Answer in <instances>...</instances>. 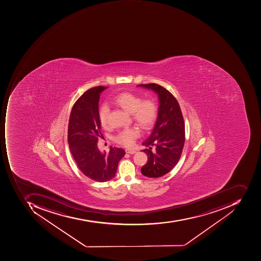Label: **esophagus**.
<instances>
[{
    "label": "esophagus",
    "instance_id": "esophagus-1",
    "mask_svg": "<svg viewBox=\"0 0 261 261\" xmlns=\"http://www.w3.org/2000/svg\"><path fill=\"white\" fill-rule=\"evenodd\" d=\"M125 152H126L127 153H130V154H134V153L137 151L134 150H131V149H126V150H125Z\"/></svg>",
    "mask_w": 261,
    "mask_h": 261
}]
</instances>
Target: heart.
<instances>
[{
  "label": "heart",
  "instance_id": "heart-1",
  "mask_svg": "<svg viewBox=\"0 0 261 261\" xmlns=\"http://www.w3.org/2000/svg\"><path fill=\"white\" fill-rule=\"evenodd\" d=\"M113 103L131 115L132 119L143 130H149L153 127L158 118L159 109L157 103L152 99H142L141 96L132 92H122L112 101ZM109 108L102 105L99 111V121L104 128L109 127ZM138 127L133 126L120 131L114 137V140L124 147H131L135 140L140 137Z\"/></svg>",
  "mask_w": 261,
  "mask_h": 261
}]
</instances>
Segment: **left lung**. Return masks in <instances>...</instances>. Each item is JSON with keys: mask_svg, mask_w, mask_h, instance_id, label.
Masks as SVG:
<instances>
[{"mask_svg": "<svg viewBox=\"0 0 261 261\" xmlns=\"http://www.w3.org/2000/svg\"><path fill=\"white\" fill-rule=\"evenodd\" d=\"M139 86L151 89L159 97L157 121L150 137L142 143L148 148L143 150L147 162L141 168L143 176L159 178L170 172L180 159L185 142L184 117L179 102L167 89L153 83ZM153 145L154 151L151 150Z\"/></svg>", "mask_w": 261, "mask_h": 261, "instance_id": "obj_1", "label": "left lung"}]
</instances>
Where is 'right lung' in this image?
<instances>
[{
    "label": "right lung",
    "instance_id": "add662e5",
    "mask_svg": "<svg viewBox=\"0 0 261 261\" xmlns=\"http://www.w3.org/2000/svg\"><path fill=\"white\" fill-rule=\"evenodd\" d=\"M108 87L97 86L86 91L72 108L68 124L69 147L77 167L85 176L97 182L115 176L118 162L125 154L123 149L111 147L109 153L97 147L102 137L99 121L100 94Z\"/></svg>",
    "mask_w": 261,
    "mask_h": 261
}]
</instances>
